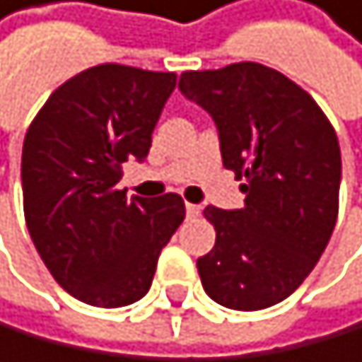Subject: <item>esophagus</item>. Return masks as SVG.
<instances>
[{"label": "esophagus", "mask_w": 362, "mask_h": 362, "mask_svg": "<svg viewBox=\"0 0 362 362\" xmlns=\"http://www.w3.org/2000/svg\"><path fill=\"white\" fill-rule=\"evenodd\" d=\"M199 214H201V205L187 203V217H199Z\"/></svg>", "instance_id": "esophagus-1"}]
</instances>
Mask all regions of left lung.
I'll return each mask as SVG.
<instances>
[{"label":"left lung","mask_w":362,"mask_h":362,"mask_svg":"<svg viewBox=\"0 0 362 362\" xmlns=\"http://www.w3.org/2000/svg\"><path fill=\"white\" fill-rule=\"evenodd\" d=\"M180 90L210 112L245 208L203 210L217 230L196 261L214 303L254 312L288 298L326 250L339 210L337 134L319 103L279 71L238 62L185 71Z\"/></svg>","instance_id":"obj_1"}]
</instances>
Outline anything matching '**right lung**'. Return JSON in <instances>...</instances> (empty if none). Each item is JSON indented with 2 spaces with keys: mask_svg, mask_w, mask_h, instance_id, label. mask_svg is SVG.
Segmentation results:
<instances>
[{
  "mask_svg": "<svg viewBox=\"0 0 362 362\" xmlns=\"http://www.w3.org/2000/svg\"><path fill=\"white\" fill-rule=\"evenodd\" d=\"M177 76L127 64L85 69L54 90L23 143V208L57 284L94 308L150 291L163 247L185 219L177 194L127 199L122 166L145 159Z\"/></svg>",
  "mask_w": 362,
  "mask_h": 362,
  "instance_id": "add662e5",
  "label": "right lung"
}]
</instances>
